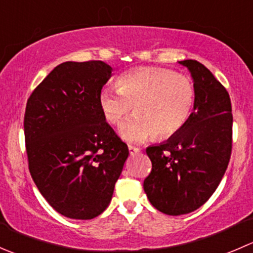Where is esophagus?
<instances>
[{"label":"esophagus","mask_w":253,"mask_h":253,"mask_svg":"<svg viewBox=\"0 0 253 253\" xmlns=\"http://www.w3.org/2000/svg\"><path fill=\"white\" fill-rule=\"evenodd\" d=\"M128 150H129V154L134 155V154H138L141 152V149L137 147H133V145H128Z\"/></svg>","instance_id":"1"}]
</instances>
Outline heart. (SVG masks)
<instances>
[{"label":"heart","instance_id":"heart-1","mask_svg":"<svg viewBox=\"0 0 253 253\" xmlns=\"http://www.w3.org/2000/svg\"><path fill=\"white\" fill-rule=\"evenodd\" d=\"M116 85L117 89H101L99 105L112 125H119L134 106L137 114L119 129L127 142H145L155 133L160 138L174 136L185 126L195 106L196 90L191 79L171 70L139 68L121 76Z\"/></svg>","mask_w":253,"mask_h":253}]
</instances>
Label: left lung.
<instances>
[{
    "mask_svg": "<svg viewBox=\"0 0 253 253\" xmlns=\"http://www.w3.org/2000/svg\"><path fill=\"white\" fill-rule=\"evenodd\" d=\"M178 63L191 73L195 106L177 133L147 148L152 171L143 183L152 206L168 215L191 213L209 200L228 168L233 136L226 89L198 61Z\"/></svg>",
    "mask_w": 253,
    "mask_h": 253,
    "instance_id": "obj_1",
    "label": "left lung"
}]
</instances>
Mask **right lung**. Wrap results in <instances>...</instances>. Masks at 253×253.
I'll return each mask as SVG.
<instances>
[{"label":"right lung","mask_w":253,"mask_h":253,"mask_svg":"<svg viewBox=\"0 0 253 253\" xmlns=\"http://www.w3.org/2000/svg\"><path fill=\"white\" fill-rule=\"evenodd\" d=\"M111 72L103 61L63 62L28 99L24 134L30 175L48 205L67 218L100 215L128 157L99 105Z\"/></svg>","instance_id":"right-lung-1"}]
</instances>
